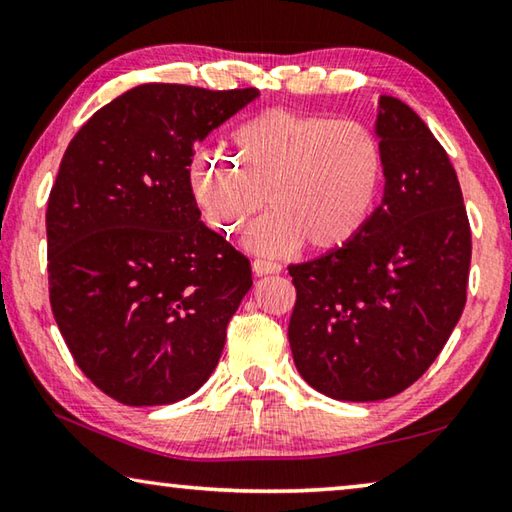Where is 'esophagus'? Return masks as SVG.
<instances>
[{
	"instance_id": "1",
	"label": "esophagus",
	"mask_w": 512,
	"mask_h": 512,
	"mask_svg": "<svg viewBox=\"0 0 512 512\" xmlns=\"http://www.w3.org/2000/svg\"><path fill=\"white\" fill-rule=\"evenodd\" d=\"M253 271H255V275H273V273L282 271V264L271 262V259H255Z\"/></svg>"
}]
</instances>
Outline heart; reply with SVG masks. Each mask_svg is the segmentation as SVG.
I'll return each instance as SVG.
<instances>
[{
  "label": "heart",
  "instance_id": "b5f03b06",
  "mask_svg": "<svg viewBox=\"0 0 512 512\" xmlns=\"http://www.w3.org/2000/svg\"><path fill=\"white\" fill-rule=\"evenodd\" d=\"M194 189L221 235H235L266 203L250 246L284 253L305 241L341 248L370 221L384 180V149L361 121L271 110L239 124L228 155L207 151L192 167Z\"/></svg>",
  "mask_w": 512,
  "mask_h": 512
}]
</instances>
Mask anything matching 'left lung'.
<instances>
[{"label": "left lung", "mask_w": 512, "mask_h": 512, "mask_svg": "<svg viewBox=\"0 0 512 512\" xmlns=\"http://www.w3.org/2000/svg\"><path fill=\"white\" fill-rule=\"evenodd\" d=\"M375 133L381 205L350 244L289 266L293 361L343 402L386 400L418 381L463 314L470 275V221L443 146L395 97H379Z\"/></svg>", "instance_id": "left-lung-1"}]
</instances>
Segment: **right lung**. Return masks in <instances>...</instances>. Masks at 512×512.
<instances>
[{
    "instance_id": "right-lung-1",
    "label": "right lung",
    "mask_w": 512,
    "mask_h": 512,
    "mask_svg": "<svg viewBox=\"0 0 512 512\" xmlns=\"http://www.w3.org/2000/svg\"><path fill=\"white\" fill-rule=\"evenodd\" d=\"M255 97L144 83L67 146L47 205L49 302L76 366L112 400H185L219 363L253 273L201 221L189 164Z\"/></svg>"
}]
</instances>
